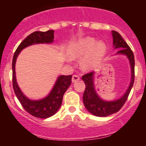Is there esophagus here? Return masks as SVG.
<instances>
[{
	"mask_svg": "<svg viewBox=\"0 0 146 146\" xmlns=\"http://www.w3.org/2000/svg\"><path fill=\"white\" fill-rule=\"evenodd\" d=\"M79 80H80V77L78 75H77V74H74V75L72 76V82H77V81H78Z\"/></svg>",
	"mask_w": 146,
	"mask_h": 146,
	"instance_id": "34e87169",
	"label": "esophagus"
}]
</instances>
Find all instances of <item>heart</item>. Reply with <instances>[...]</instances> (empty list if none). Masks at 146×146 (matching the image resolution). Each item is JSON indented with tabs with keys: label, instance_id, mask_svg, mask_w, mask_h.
Wrapping results in <instances>:
<instances>
[{
	"label": "heart",
	"instance_id": "1",
	"mask_svg": "<svg viewBox=\"0 0 146 146\" xmlns=\"http://www.w3.org/2000/svg\"><path fill=\"white\" fill-rule=\"evenodd\" d=\"M107 51V45L95 38L86 37L70 44L68 48V55L70 59H77L86 55L81 65L85 69H90L100 62Z\"/></svg>",
	"mask_w": 146,
	"mask_h": 146
}]
</instances>
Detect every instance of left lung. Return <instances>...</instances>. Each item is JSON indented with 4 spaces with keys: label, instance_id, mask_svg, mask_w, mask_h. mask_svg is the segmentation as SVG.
I'll use <instances>...</instances> for the list:
<instances>
[{
    "label": "left lung",
    "instance_id": "left-lung-1",
    "mask_svg": "<svg viewBox=\"0 0 146 146\" xmlns=\"http://www.w3.org/2000/svg\"><path fill=\"white\" fill-rule=\"evenodd\" d=\"M112 35L114 49H120L116 54L126 55L129 60L131 73V82L123 96L115 101H105L99 97L96 92L94 83V72H90L82 76V79L86 84V90L82 97L84 105L91 114L99 117L108 116L120 110L126 102L135 81V57L133 52L118 32L113 31Z\"/></svg>",
    "mask_w": 146,
    "mask_h": 146
}]
</instances>
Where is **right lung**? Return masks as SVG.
<instances>
[{
  "label": "right lung",
  "mask_w": 146,
  "mask_h": 146,
  "mask_svg": "<svg viewBox=\"0 0 146 146\" xmlns=\"http://www.w3.org/2000/svg\"><path fill=\"white\" fill-rule=\"evenodd\" d=\"M54 31H35L26 37L18 46L12 60V83L16 96L23 108L33 116L47 118L57 113L61 106L63 96L72 82V75H60L58 77L50 94L44 99L31 100L23 94L17 85L15 74V64L20 52L25 47L35 44H50L53 42Z\"/></svg>",
  "instance_id": "right-lung-1"
}]
</instances>
